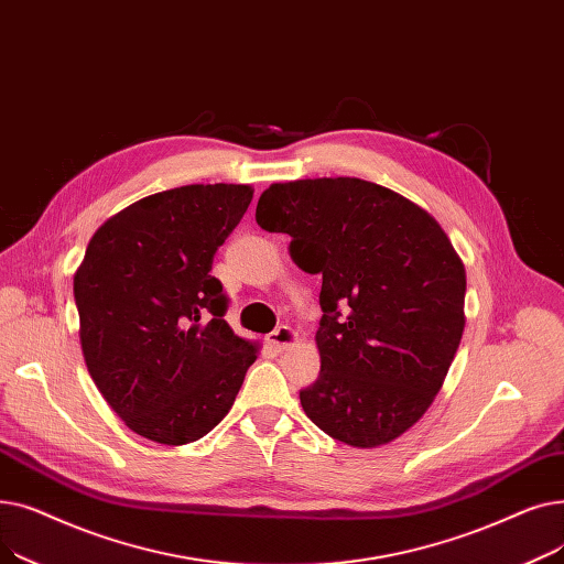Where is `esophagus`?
Returning a JSON list of instances; mask_svg holds the SVG:
<instances>
[{
  "label": "esophagus",
  "instance_id": "obj_1",
  "mask_svg": "<svg viewBox=\"0 0 564 564\" xmlns=\"http://www.w3.org/2000/svg\"><path fill=\"white\" fill-rule=\"evenodd\" d=\"M296 341H299V333L291 326H280L271 335H268V344L278 348V351H286V348H291Z\"/></svg>",
  "mask_w": 564,
  "mask_h": 564
}]
</instances>
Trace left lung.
I'll list each match as a JSON object with an SVG mask.
<instances>
[{
	"label": "left lung",
	"mask_w": 564,
	"mask_h": 564,
	"mask_svg": "<svg viewBox=\"0 0 564 564\" xmlns=\"http://www.w3.org/2000/svg\"><path fill=\"white\" fill-rule=\"evenodd\" d=\"M257 223L289 234L321 273V373L305 415L351 447L392 443L426 413L457 354L466 268L438 220L379 183L337 176L273 183Z\"/></svg>",
	"instance_id": "obj_1"
}]
</instances>
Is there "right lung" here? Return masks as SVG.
<instances>
[{"label":"right lung","instance_id":"right-lung-1","mask_svg":"<svg viewBox=\"0 0 564 564\" xmlns=\"http://www.w3.org/2000/svg\"><path fill=\"white\" fill-rule=\"evenodd\" d=\"M254 187L181 185L107 218L73 278L79 344L128 429L163 445L199 441L234 406L259 344L227 321L213 254Z\"/></svg>","mask_w":564,"mask_h":564}]
</instances>
